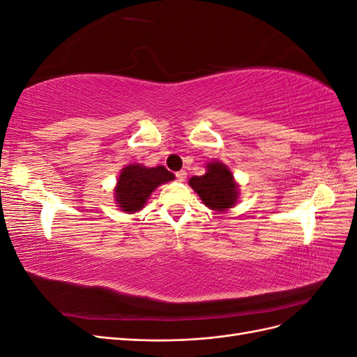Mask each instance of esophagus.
Segmentation results:
<instances>
[{
  "mask_svg": "<svg viewBox=\"0 0 357 357\" xmlns=\"http://www.w3.org/2000/svg\"><path fill=\"white\" fill-rule=\"evenodd\" d=\"M176 177H177V180H178V181H185V180H186V177H188V172H186L185 169L177 171V172H176Z\"/></svg>",
  "mask_w": 357,
  "mask_h": 357,
  "instance_id": "34e87169",
  "label": "esophagus"
}]
</instances>
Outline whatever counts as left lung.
<instances>
[{
    "instance_id": "8db88e82",
    "label": "left lung",
    "mask_w": 357,
    "mask_h": 357,
    "mask_svg": "<svg viewBox=\"0 0 357 357\" xmlns=\"http://www.w3.org/2000/svg\"><path fill=\"white\" fill-rule=\"evenodd\" d=\"M189 185L207 207L218 211L231 208L238 195L232 172L220 162H210L207 172L192 177Z\"/></svg>"
}]
</instances>
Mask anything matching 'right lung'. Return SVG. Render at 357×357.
Instances as JSON below:
<instances>
[{
    "instance_id": "right-lung-1",
    "label": "right lung",
    "mask_w": 357,
    "mask_h": 357,
    "mask_svg": "<svg viewBox=\"0 0 357 357\" xmlns=\"http://www.w3.org/2000/svg\"><path fill=\"white\" fill-rule=\"evenodd\" d=\"M171 180H174V174L165 167L146 168L138 164L128 165L122 169L114 190L117 207L128 213L142 210L152 192L162 183Z\"/></svg>"
}]
</instances>
